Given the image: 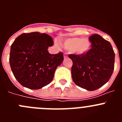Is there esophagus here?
<instances>
[{
    "label": "esophagus",
    "mask_w": 122,
    "mask_h": 122,
    "mask_svg": "<svg viewBox=\"0 0 122 122\" xmlns=\"http://www.w3.org/2000/svg\"><path fill=\"white\" fill-rule=\"evenodd\" d=\"M63 57H64V58H66L68 57V54L66 53V52H64V54H63Z\"/></svg>",
    "instance_id": "34e87169"
}]
</instances>
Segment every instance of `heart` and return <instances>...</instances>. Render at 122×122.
<instances>
[{
  "label": "heart",
  "instance_id": "1",
  "mask_svg": "<svg viewBox=\"0 0 122 122\" xmlns=\"http://www.w3.org/2000/svg\"><path fill=\"white\" fill-rule=\"evenodd\" d=\"M90 42L87 38H70L63 42V46L67 50L77 54H82L90 49Z\"/></svg>",
  "mask_w": 122,
  "mask_h": 122
}]
</instances>
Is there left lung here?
I'll return each mask as SVG.
<instances>
[{"label":"left lung","instance_id":"1","mask_svg":"<svg viewBox=\"0 0 122 122\" xmlns=\"http://www.w3.org/2000/svg\"><path fill=\"white\" fill-rule=\"evenodd\" d=\"M91 48L86 54H69L73 61L71 76L75 84L93 91L107 82L114 69L115 53L108 41L98 34L89 37Z\"/></svg>","mask_w":122,"mask_h":122}]
</instances>
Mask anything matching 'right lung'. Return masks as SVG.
Listing matches in <instances>:
<instances>
[{
    "mask_svg": "<svg viewBox=\"0 0 122 122\" xmlns=\"http://www.w3.org/2000/svg\"><path fill=\"white\" fill-rule=\"evenodd\" d=\"M53 40L46 33H22L11 46L9 62L17 81L30 89H39L52 81L56 68L62 63L63 54H51L48 49Z\"/></svg>",
    "mask_w": 122,
    "mask_h": 122,
    "instance_id": "1",
    "label": "right lung"
}]
</instances>
